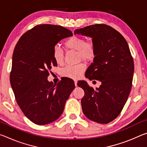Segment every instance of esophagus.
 <instances>
[{
	"instance_id": "1",
	"label": "esophagus",
	"mask_w": 147,
	"mask_h": 147,
	"mask_svg": "<svg viewBox=\"0 0 147 147\" xmlns=\"http://www.w3.org/2000/svg\"><path fill=\"white\" fill-rule=\"evenodd\" d=\"M74 85L76 87L77 86V81L76 80H74Z\"/></svg>"
}]
</instances>
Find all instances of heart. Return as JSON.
Segmentation results:
<instances>
[{
    "mask_svg": "<svg viewBox=\"0 0 147 147\" xmlns=\"http://www.w3.org/2000/svg\"><path fill=\"white\" fill-rule=\"evenodd\" d=\"M64 46L67 49L76 51L78 58L80 60H93L96 54V49L93 41H86V39L76 36H73L66 39ZM53 57L54 60L58 65L64 61V53L60 47L56 45L53 50ZM86 67L83 63H80L74 66H68L61 71V75L69 78L76 79L81 75L85 71Z\"/></svg>",
    "mask_w": 147,
    "mask_h": 147,
    "instance_id": "heart-1",
    "label": "heart"
}]
</instances>
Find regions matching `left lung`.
<instances>
[{"mask_svg":"<svg viewBox=\"0 0 147 147\" xmlns=\"http://www.w3.org/2000/svg\"><path fill=\"white\" fill-rule=\"evenodd\" d=\"M74 33L92 38L96 54L85 76L101 82L96 89L86 81L77 84L85 93L81 100L83 113L89 120L107 124L120 114L131 91L134 65L128 45L118 31L106 24H93Z\"/></svg>","mask_w":147,"mask_h":147,"instance_id":"1","label":"left lung"}]
</instances>
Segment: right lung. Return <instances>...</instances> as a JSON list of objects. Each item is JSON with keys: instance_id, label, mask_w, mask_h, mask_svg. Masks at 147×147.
<instances>
[{"instance_id": "right-lung-1", "label": "right lung", "mask_w": 147, "mask_h": 147, "mask_svg": "<svg viewBox=\"0 0 147 147\" xmlns=\"http://www.w3.org/2000/svg\"><path fill=\"white\" fill-rule=\"evenodd\" d=\"M73 36L61 26L39 24L24 33L17 42L12 57L10 84L16 101L29 120L45 125L63 113L74 82L55 84L49 82V71L57 63L53 50L62 39Z\"/></svg>"}]
</instances>
